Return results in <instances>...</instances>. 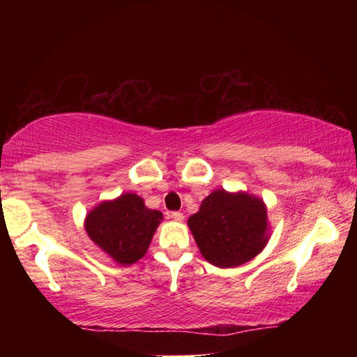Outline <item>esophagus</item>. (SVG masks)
<instances>
[{
	"instance_id": "34e87169",
	"label": "esophagus",
	"mask_w": 357,
	"mask_h": 357,
	"mask_svg": "<svg viewBox=\"0 0 357 357\" xmlns=\"http://www.w3.org/2000/svg\"><path fill=\"white\" fill-rule=\"evenodd\" d=\"M170 215H172V219H174V220H178V222H181V220H184V214H183V213H179V211H173V213H172Z\"/></svg>"
}]
</instances>
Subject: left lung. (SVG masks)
Returning a JSON list of instances; mask_svg holds the SVG:
<instances>
[{
	"label": "left lung",
	"mask_w": 357,
	"mask_h": 357,
	"mask_svg": "<svg viewBox=\"0 0 357 357\" xmlns=\"http://www.w3.org/2000/svg\"><path fill=\"white\" fill-rule=\"evenodd\" d=\"M266 219V206L259 198L219 189L204 198L187 223L202 255L211 264L234 268L264 249Z\"/></svg>",
	"instance_id": "8db88e82"
}]
</instances>
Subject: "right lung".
Masks as SVG:
<instances>
[{
    "label": "right lung",
    "instance_id": "1",
    "mask_svg": "<svg viewBox=\"0 0 357 357\" xmlns=\"http://www.w3.org/2000/svg\"><path fill=\"white\" fill-rule=\"evenodd\" d=\"M162 213L144 206L135 193L100 203L86 215L84 229L94 244L119 264H132L146 253Z\"/></svg>",
    "mask_w": 357,
    "mask_h": 357
}]
</instances>
